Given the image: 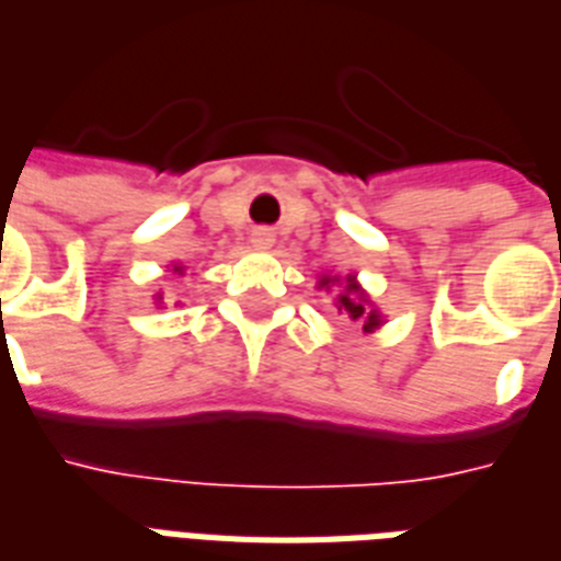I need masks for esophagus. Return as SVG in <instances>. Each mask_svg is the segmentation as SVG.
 <instances>
[{
  "mask_svg": "<svg viewBox=\"0 0 561 561\" xmlns=\"http://www.w3.org/2000/svg\"><path fill=\"white\" fill-rule=\"evenodd\" d=\"M272 242H275V233L268 227H256L251 233V245L254 248H272Z\"/></svg>",
  "mask_w": 561,
  "mask_h": 561,
  "instance_id": "esophagus-1",
  "label": "esophagus"
}]
</instances>
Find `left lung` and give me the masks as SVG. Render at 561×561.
Returning <instances> with one entry per match:
<instances>
[{"label":"left lung","mask_w":561,"mask_h":561,"mask_svg":"<svg viewBox=\"0 0 561 561\" xmlns=\"http://www.w3.org/2000/svg\"><path fill=\"white\" fill-rule=\"evenodd\" d=\"M336 280H340V277L325 275L322 280H319V286H325L328 289V286H334ZM336 310L348 313V319H355V322H364V331H376V328L381 325V316H378V310H373V307H369V301H366V293L355 280V275L345 277L343 293L336 296Z\"/></svg>","instance_id":"left-lung-1"}]
</instances>
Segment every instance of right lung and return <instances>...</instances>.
<instances>
[{
	"instance_id": "1",
	"label": "right lung",
	"mask_w": 561,
	"mask_h": 561,
	"mask_svg": "<svg viewBox=\"0 0 561 561\" xmlns=\"http://www.w3.org/2000/svg\"><path fill=\"white\" fill-rule=\"evenodd\" d=\"M174 272L176 275H183V265H174Z\"/></svg>"
}]
</instances>
